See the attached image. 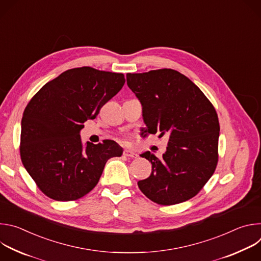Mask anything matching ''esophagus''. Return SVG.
<instances>
[{
    "label": "esophagus",
    "instance_id": "obj_1",
    "mask_svg": "<svg viewBox=\"0 0 261 261\" xmlns=\"http://www.w3.org/2000/svg\"><path fill=\"white\" fill-rule=\"evenodd\" d=\"M124 156L129 157V158H136L137 157V155L133 151H131V150H125L124 151Z\"/></svg>",
    "mask_w": 261,
    "mask_h": 261
}]
</instances>
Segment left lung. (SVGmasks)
Segmentation results:
<instances>
[{
	"label": "left lung",
	"mask_w": 261,
	"mask_h": 261,
	"mask_svg": "<svg viewBox=\"0 0 261 261\" xmlns=\"http://www.w3.org/2000/svg\"><path fill=\"white\" fill-rule=\"evenodd\" d=\"M126 76L142 106L143 137L169 135L162 159L148 151L140 155L152 163L151 175L137 182L140 191L162 205L194 197L218 163L220 126L213 104L195 84L172 69Z\"/></svg>",
	"instance_id": "1"
}]
</instances>
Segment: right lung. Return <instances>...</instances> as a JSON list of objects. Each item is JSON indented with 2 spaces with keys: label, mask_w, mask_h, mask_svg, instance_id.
Instances as JSON below:
<instances>
[{
  "label": "right lung",
  "mask_w": 261,
  "mask_h": 261,
  "mask_svg": "<svg viewBox=\"0 0 261 261\" xmlns=\"http://www.w3.org/2000/svg\"><path fill=\"white\" fill-rule=\"evenodd\" d=\"M124 84L122 73L74 68L31 99L21 119L20 158L46 196L58 201L82 198L98 184L107 160L122 156L116 141L84 146L80 133Z\"/></svg>",
  "instance_id": "1"
}]
</instances>
